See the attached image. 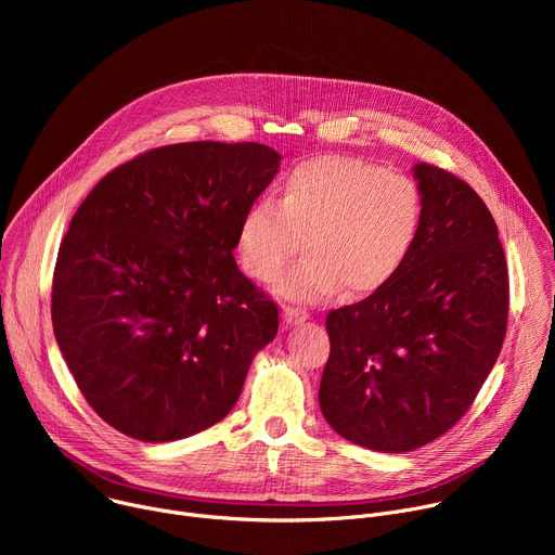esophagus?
Returning a JSON list of instances; mask_svg holds the SVG:
<instances>
[{
	"instance_id": "obj_1",
	"label": "esophagus",
	"mask_w": 555,
	"mask_h": 555,
	"mask_svg": "<svg viewBox=\"0 0 555 555\" xmlns=\"http://www.w3.org/2000/svg\"><path fill=\"white\" fill-rule=\"evenodd\" d=\"M281 313H283V323H285V325H289V327H292V325H300V323H305V321L309 319V313H307L305 309L289 307V305H287V307H283V311H281Z\"/></svg>"
}]
</instances>
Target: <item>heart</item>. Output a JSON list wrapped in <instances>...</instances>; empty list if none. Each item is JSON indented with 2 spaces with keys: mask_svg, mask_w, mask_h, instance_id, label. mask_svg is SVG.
<instances>
[{
  "mask_svg": "<svg viewBox=\"0 0 555 555\" xmlns=\"http://www.w3.org/2000/svg\"><path fill=\"white\" fill-rule=\"evenodd\" d=\"M424 195L400 173L364 160L325 155L285 176L279 202L248 206L236 232L244 270L272 281L305 248L274 292L319 302L343 287L366 296L388 285L409 263L424 225Z\"/></svg>",
  "mask_w": 555,
  "mask_h": 555,
  "instance_id": "1",
  "label": "heart"
}]
</instances>
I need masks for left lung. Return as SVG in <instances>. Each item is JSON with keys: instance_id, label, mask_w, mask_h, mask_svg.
<instances>
[{"instance_id": "obj_1", "label": "left lung", "mask_w": 555, "mask_h": 555, "mask_svg": "<svg viewBox=\"0 0 555 555\" xmlns=\"http://www.w3.org/2000/svg\"><path fill=\"white\" fill-rule=\"evenodd\" d=\"M424 225L409 263L360 302L330 311L319 402L327 424L377 452H409L472 406L507 332L509 279L486 202L417 163Z\"/></svg>"}]
</instances>
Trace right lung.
<instances>
[{
    "label": "right lung",
    "mask_w": 555,
    "mask_h": 555,
    "mask_svg": "<svg viewBox=\"0 0 555 555\" xmlns=\"http://www.w3.org/2000/svg\"><path fill=\"white\" fill-rule=\"evenodd\" d=\"M259 142H182L107 173L78 206L52 279V327L88 404L149 443L236 404L279 309L236 268L240 221L279 173Z\"/></svg>",
    "instance_id": "right-lung-1"
}]
</instances>
